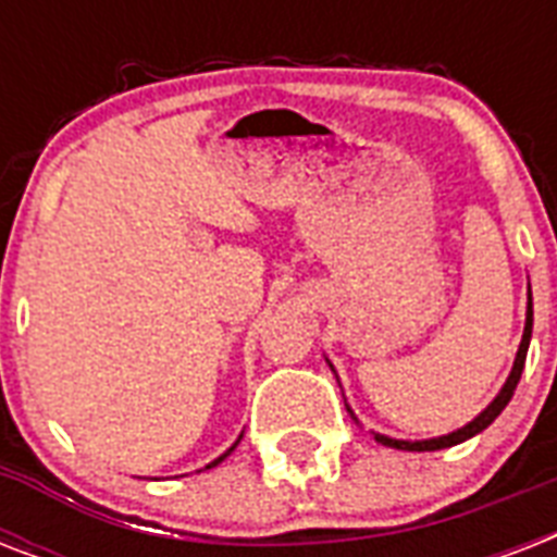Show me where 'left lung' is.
<instances>
[{"mask_svg": "<svg viewBox=\"0 0 557 557\" xmlns=\"http://www.w3.org/2000/svg\"><path fill=\"white\" fill-rule=\"evenodd\" d=\"M529 341H532V288H529V304H527V323H523V338H520V347H518V356H515V364H511V372L509 379H506V384L500 387V393L492 398V405L485 407L483 413L474 416L471 422L462 424L459 431H450L445 433V436H433V440H393V436H384V433H375L372 431V436H375V442H381V445H387V448H396V450H442V448H450V445H459V442L471 440V436H476L480 431H485L488 424L497 419V416L503 413V407L509 405L511 396H515V387H518L520 381V372H523V364H527V352H529ZM326 364L332 367V361L326 358ZM332 372H335V367H332ZM349 410V405H347ZM349 416L358 422V416L349 410ZM361 424V422H358Z\"/></svg>", "mask_w": 557, "mask_h": 557, "instance_id": "1", "label": "left lung"}]
</instances>
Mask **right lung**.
<instances>
[{"instance_id": "add662e5", "label": "right lung", "mask_w": 557, "mask_h": 557, "mask_svg": "<svg viewBox=\"0 0 557 557\" xmlns=\"http://www.w3.org/2000/svg\"><path fill=\"white\" fill-rule=\"evenodd\" d=\"M239 440H243V433H239ZM239 440H236V442H234V445H231V448H227V450H225V454H222V457H216V459H213V462H210V466H205V468H216V466H219V462H222V459H225V457H231V450H234V448H236V445H239Z\"/></svg>"}]
</instances>
